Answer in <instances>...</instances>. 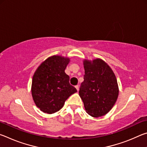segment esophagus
Here are the masks:
<instances>
[{"label": "esophagus", "mask_w": 147, "mask_h": 147, "mask_svg": "<svg viewBox=\"0 0 147 147\" xmlns=\"http://www.w3.org/2000/svg\"><path fill=\"white\" fill-rule=\"evenodd\" d=\"M75 88H76V89H77V91H79V86L78 85H77V86H75Z\"/></svg>", "instance_id": "1"}]
</instances>
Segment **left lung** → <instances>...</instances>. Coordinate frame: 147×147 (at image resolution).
<instances>
[{"instance_id": "left-lung-1", "label": "left lung", "mask_w": 147, "mask_h": 147, "mask_svg": "<svg viewBox=\"0 0 147 147\" xmlns=\"http://www.w3.org/2000/svg\"><path fill=\"white\" fill-rule=\"evenodd\" d=\"M85 74L79 95L89 115L99 117L108 113L119 95L116 76L111 68L100 58L83 61Z\"/></svg>"}]
</instances>
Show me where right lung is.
Wrapping results in <instances>:
<instances>
[{
  "label": "right lung",
  "instance_id": "obj_1",
  "mask_svg": "<svg viewBox=\"0 0 147 147\" xmlns=\"http://www.w3.org/2000/svg\"><path fill=\"white\" fill-rule=\"evenodd\" d=\"M70 58L58 55L42 62L34 74L31 92L36 106L43 112L53 114L61 109L76 89L69 84L65 73Z\"/></svg>",
  "mask_w": 147,
  "mask_h": 147
}]
</instances>
